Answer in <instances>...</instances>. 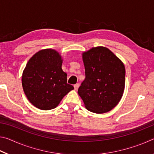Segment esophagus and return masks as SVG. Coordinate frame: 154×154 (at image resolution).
Instances as JSON below:
<instances>
[{
	"label": "esophagus",
	"instance_id": "34e87169",
	"mask_svg": "<svg viewBox=\"0 0 154 154\" xmlns=\"http://www.w3.org/2000/svg\"><path fill=\"white\" fill-rule=\"evenodd\" d=\"M79 87V83H76V84L74 85V88L75 90H77L78 88Z\"/></svg>",
	"mask_w": 154,
	"mask_h": 154
}]
</instances>
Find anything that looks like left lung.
Segmentation results:
<instances>
[{"label":"left lung","instance_id":"8db88e82","mask_svg":"<svg viewBox=\"0 0 154 154\" xmlns=\"http://www.w3.org/2000/svg\"><path fill=\"white\" fill-rule=\"evenodd\" d=\"M85 78L78 89L88 110L103 113L118 105L125 87V67L108 48H93L83 54Z\"/></svg>","mask_w":154,"mask_h":154}]
</instances>
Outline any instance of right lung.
<instances>
[{
	"mask_svg": "<svg viewBox=\"0 0 154 154\" xmlns=\"http://www.w3.org/2000/svg\"><path fill=\"white\" fill-rule=\"evenodd\" d=\"M61 56L54 49L36 53L26 66L22 80L28 100L41 110L56 108L64 96L73 90L67 83V75L62 69Z\"/></svg>",
	"mask_w": 154,
	"mask_h": 154,
	"instance_id": "add662e5",
	"label": "right lung"
}]
</instances>
